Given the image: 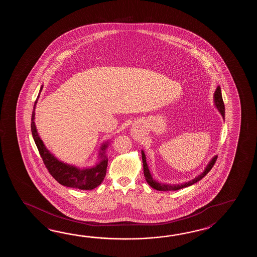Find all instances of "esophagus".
Segmentation results:
<instances>
[{
    "label": "esophagus",
    "mask_w": 257,
    "mask_h": 257,
    "mask_svg": "<svg viewBox=\"0 0 257 257\" xmlns=\"http://www.w3.org/2000/svg\"><path fill=\"white\" fill-rule=\"evenodd\" d=\"M134 136L137 137V133H134Z\"/></svg>",
    "instance_id": "1"
}]
</instances>
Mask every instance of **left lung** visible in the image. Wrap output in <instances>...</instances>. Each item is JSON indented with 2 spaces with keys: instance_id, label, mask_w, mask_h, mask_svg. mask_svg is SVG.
Wrapping results in <instances>:
<instances>
[{
  "instance_id": "8db88e82",
  "label": "left lung",
  "mask_w": 257,
  "mask_h": 257,
  "mask_svg": "<svg viewBox=\"0 0 257 257\" xmlns=\"http://www.w3.org/2000/svg\"><path fill=\"white\" fill-rule=\"evenodd\" d=\"M214 104L216 106V108L218 109V112L220 113V115H222L223 119H225V107H224L223 100H222V95H221V89L219 86L217 87L213 95ZM142 163H143V173L146 182L149 184V186L153 187V189H156L159 191H175V190H179L181 188H185L187 186H192L194 184H196L198 181L201 180L205 175L208 174V172L213 167L214 164L216 163V160L218 158V156H214L213 158L209 161L208 165L206 166L205 170L203 171L200 175H197L195 178H193L192 180L188 181L184 184H177V185H171V184H163L160 183L158 181L155 180L153 177V175L150 172L149 166H148L147 162H146V156L143 151H142Z\"/></svg>"
}]
</instances>
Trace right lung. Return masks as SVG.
<instances>
[{"mask_svg":"<svg viewBox=\"0 0 257 257\" xmlns=\"http://www.w3.org/2000/svg\"><path fill=\"white\" fill-rule=\"evenodd\" d=\"M42 89L43 85H41L38 98L34 104L31 117V131L35 143L39 149L41 158L43 160L44 164L46 165L47 169L49 170L50 175H52L55 180L58 181L60 185L71 188H78L81 190H92L103 182L106 174L108 159L105 155V152L108 148L109 142H104L101 145L98 153L99 161L95 165L91 167L79 168L74 165L61 162L57 157H55L45 146L35 124V109Z\"/></svg>","mask_w":257,"mask_h":257,"instance_id":"obj_1","label":"right lung"}]
</instances>
